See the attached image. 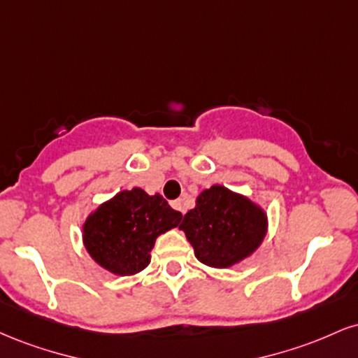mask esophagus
<instances>
[{"label": "esophagus", "mask_w": 358, "mask_h": 358, "mask_svg": "<svg viewBox=\"0 0 358 358\" xmlns=\"http://www.w3.org/2000/svg\"><path fill=\"white\" fill-rule=\"evenodd\" d=\"M171 207H173L175 210H178L180 213H183V215H185V205H183V200L182 199L173 200V202H171Z\"/></svg>", "instance_id": "1"}]
</instances>
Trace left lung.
I'll return each instance as SVG.
<instances>
[{
  "label": "left lung",
  "mask_w": 358,
  "mask_h": 358,
  "mask_svg": "<svg viewBox=\"0 0 358 358\" xmlns=\"http://www.w3.org/2000/svg\"><path fill=\"white\" fill-rule=\"evenodd\" d=\"M180 231L202 264L227 269L261 248L268 234V213L249 196L224 185H212L185 213Z\"/></svg>",
  "instance_id": "1"
}]
</instances>
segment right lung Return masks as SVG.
Instances as JSON below:
<instances>
[{"label": "right lung", "instance_id": "1", "mask_svg": "<svg viewBox=\"0 0 358 358\" xmlns=\"http://www.w3.org/2000/svg\"><path fill=\"white\" fill-rule=\"evenodd\" d=\"M182 217L159 193L148 195L134 187L89 213L82 224V242L102 269L114 276H133L148 268L156 239L178 227Z\"/></svg>", "mask_w": 358, "mask_h": 358}]
</instances>
